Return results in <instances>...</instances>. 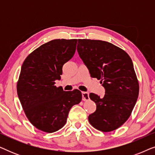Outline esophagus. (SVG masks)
<instances>
[{
  "mask_svg": "<svg viewBox=\"0 0 155 155\" xmlns=\"http://www.w3.org/2000/svg\"><path fill=\"white\" fill-rule=\"evenodd\" d=\"M82 100L83 101L89 100V99H90V97H89V93L86 92H82Z\"/></svg>",
  "mask_w": 155,
  "mask_h": 155,
  "instance_id": "esophagus-1",
  "label": "esophagus"
}]
</instances>
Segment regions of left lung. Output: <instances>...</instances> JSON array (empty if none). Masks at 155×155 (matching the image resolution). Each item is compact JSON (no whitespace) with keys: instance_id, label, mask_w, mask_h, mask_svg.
I'll return each instance as SVG.
<instances>
[{"instance_id":"left-lung-1","label":"left lung","mask_w":155,"mask_h":155,"mask_svg":"<svg viewBox=\"0 0 155 155\" xmlns=\"http://www.w3.org/2000/svg\"><path fill=\"white\" fill-rule=\"evenodd\" d=\"M77 50L91 77L100 80L105 89L104 97L90 94L97 109L89 121L102 132L116 130L128 120L138 97L132 60L121 48L101 40L78 39Z\"/></svg>"}]
</instances>
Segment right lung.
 I'll use <instances>...</instances> for the list:
<instances>
[{
    "mask_svg": "<svg viewBox=\"0 0 155 155\" xmlns=\"http://www.w3.org/2000/svg\"><path fill=\"white\" fill-rule=\"evenodd\" d=\"M78 39H54L40 46L25 59L17 92L25 114L39 130L54 133L65 124L70 109L82 100L80 90L56 87L63 65L75 54Z\"/></svg>",
    "mask_w": 155,
    "mask_h": 155,
    "instance_id": "right-lung-1",
    "label": "right lung"
}]
</instances>
